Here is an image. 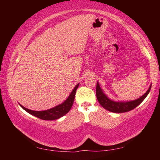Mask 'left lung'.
I'll return each mask as SVG.
<instances>
[{
    "instance_id": "left-lung-1",
    "label": "left lung",
    "mask_w": 160,
    "mask_h": 160,
    "mask_svg": "<svg viewBox=\"0 0 160 160\" xmlns=\"http://www.w3.org/2000/svg\"><path fill=\"white\" fill-rule=\"evenodd\" d=\"M150 89L151 86L149 88L148 91L146 92L141 97H140V98L138 99L134 100V101L126 102H113L112 100L108 98V97L103 93L102 89L100 88L99 83L97 82L96 88V95L99 104H101V106L102 107H104L105 109L114 113H123L135 109V107L138 106L140 103L145 99V97L148 96V94L150 91Z\"/></svg>"
}]
</instances>
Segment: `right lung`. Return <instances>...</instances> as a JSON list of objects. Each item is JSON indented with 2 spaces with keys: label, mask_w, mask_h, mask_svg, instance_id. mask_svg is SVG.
Here are the masks:
<instances>
[{
  "label": "right lung",
  "mask_w": 160,
  "mask_h": 160,
  "mask_svg": "<svg viewBox=\"0 0 160 160\" xmlns=\"http://www.w3.org/2000/svg\"><path fill=\"white\" fill-rule=\"evenodd\" d=\"M79 84L75 87L73 90L72 91V92L70 93L69 97H68V99L62 104L58 105L56 107H53L52 109L46 110V111H41V112H37V111H32L30 109H27V108L24 107L23 106L20 105V107L22 108L24 110H25L27 112H28L30 114L33 115L36 117L41 118L42 120H47V121H52L56 120V119H58L59 118L62 117L64 115H66V113L69 112L71 109L73 104L75 92L78 88Z\"/></svg>",
  "instance_id": "right-lung-1"
}]
</instances>
